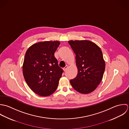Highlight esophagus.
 I'll return each mask as SVG.
<instances>
[{
  "label": "esophagus",
  "instance_id": "obj_1",
  "mask_svg": "<svg viewBox=\"0 0 129 129\" xmlns=\"http://www.w3.org/2000/svg\"><path fill=\"white\" fill-rule=\"evenodd\" d=\"M67 68H68V66H66L64 68H63V70H64V71H66Z\"/></svg>",
  "mask_w": 129,
  "mask_h": 129
}]
</instances>
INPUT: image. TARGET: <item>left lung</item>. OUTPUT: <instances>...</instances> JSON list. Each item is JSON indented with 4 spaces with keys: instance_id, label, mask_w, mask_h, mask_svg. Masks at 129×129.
Returning a JSON list of instances; mask_svg holds the SVG:
<instances>
[{
    "instance_id": "1",
    "label": "left lung",
    "mask_w": 129,
    "mask_h": 129,
    "mask_svg": "<svg viewBox=\"0 0 129 129\" xmlns=\"http://www.w3.org/2000/svg\"><path fill=\"white\" fill-rule=\"evenodd\" d=\"M76 55L77 76L70 80L73 88L82 94L94 91L101 82L105 63L100 47L89 40H71L68 42Z\"/></svg>"
}]
</instances>
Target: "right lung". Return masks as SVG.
Here are the masks:
<instances>
[{
  "label": "right lung",
  "mask_w": 129,
  "mask_h": 129,
  "mask_svg": "<svg viewBox=\"0 0 129 129\" xmlns=\"http://www.w3.org/2000/svg\"><path fill=\"white\" fill-rule=\"evenodd\" d=\"M60 43L58 41L36 43L25 53L23 76L29 88L39 96L45 97L53 94L62 76L63 70L54 56Z\"/></svg>",
  "instance_id": "right-lung-1"
}]
</instances>
